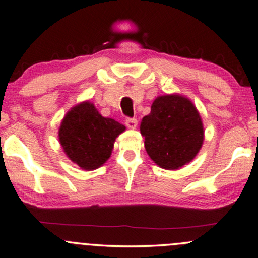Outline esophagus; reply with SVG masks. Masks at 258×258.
Listing matches in <instances>:
<instances>
[{
    "instance_id": "esophagus-1",
    "label": "esophagus",
    "mask_w": 258,
    "mask_h": 258,
    "mask_svg": "<svg viewBox=\"0 0 258 258\" xmlns=\"http://www.w3.org/2000/svg\"><path fill=\"white\" fill-rule=\"evenodd\" d=\"M125 123H126V126L128 127V128H131V130H135L136 127H137V125H138V121H137V119L127 118V119L125 120Z\"/></svg>"
}]
</instances>
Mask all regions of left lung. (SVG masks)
<instances>
[{
  "instance_id": "1",
  "label": "left lung",
  "mask_w": 258,
  "mask_h": 258,
  "mask_svg": "<svg viewBox=\"0 0 258 258\" xmlns=\"http://www.w3.org/2000/svg\"><path fill=\"white\" fill-rule=\"evenodd\" d=\"M140 133L150 158L167 170L193 161L204 143L200 114L190 100L177 94L153 101L151 113L140 123Z\"/></svg>"
}]
</instances>
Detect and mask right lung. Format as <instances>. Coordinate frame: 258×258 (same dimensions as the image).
I'll use <instances>...</instances> for the list:
<instances>
[{
  "label": "right lung",
  "mask_w": 258,
  "mask_h": 258,
  "mask_svg": "<svg viewBox=\"0 0 258 258\" xmlns=\"http://www.w3.org/2000/svg\"><path fill=\"white\" fill-rule=\"evenodd\" d=\"M126 127L105 118L84 101L71 108L60 123L59 143L65 155L84 170L97 169L110 157L114 142Z\"/></svg>",
  "instance_id": "right-lung-1"
}]
</instances>
